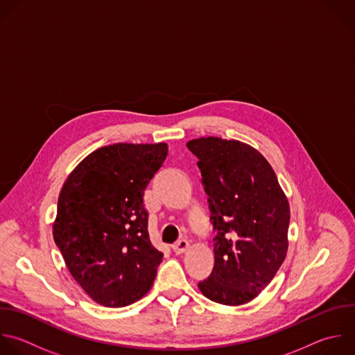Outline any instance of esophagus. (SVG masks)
Segmentation results:
<instances>
[{"mask_svg":"<svg viewBox=\"0 0 355 355\" xmlns=\"http://www.w3.org/2000/svg\"><path fill=\"white\" fill-rule=\"evenodd\" d=\"M189 248V243L187 240H178L174 245H173V251L180 255V254H184L187 250Z\"/></svg>","mask_w":355,"mask_h":355,"instance_id":"34e87169","label":"esophagus"}]
</instances>
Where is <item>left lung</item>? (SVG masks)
<instances>
[{
	"label": "left lung",
	"instance_id": "left-lung-1",
	"mask_svg": "<svg viewBox=\"0 0 355 355\" xmlns=\"http://www.w3.org/2000/svg\"><path fill=\"white\" fill-rule=\"evenodd\" d=\"M187 148L199 160L216 232L214 266L198 287L214 302L247 304L286 259L288 200L272 166L250 145L209 137Z\"/></svg>",
	"mask_w": 355,
	"mask_h": 355
}]
</instances>
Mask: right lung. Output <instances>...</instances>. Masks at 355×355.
<instances>
[{"label":"right lung","instance_id":"right-lung-1","mask_svg":"<svg viewBox=\"0 0 355 355\" xmlns=\"http://www.w3.org/2000/svg\"><path fill=\"white\" fill-rule=\"evenodd\" d=\"M167 152L166 144L104 146L64 182L54 241L72 277L100 305H131L153 286L163 254L149 239L144 195Z\"/></svg>","mask_w":355,"mask_h":355}]
</instances>
